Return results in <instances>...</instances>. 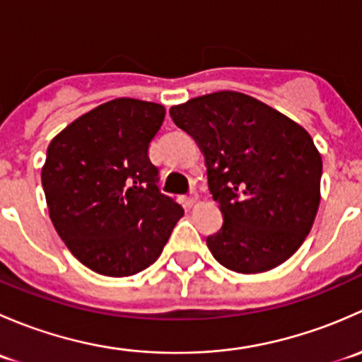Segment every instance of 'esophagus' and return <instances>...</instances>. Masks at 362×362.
<instances>
[{
  "label": "esophagus",
  "mask_w": 362,
  "mask_h": 362,
  "mask_svg": "<svg viewBox=\"0 0 362 362\" xmlns=\"http://www.w3.org/2000/svg\"><path fill=\"white\" fill-rule=\"evenodd\" d=\"M196 202H198V194H196V192H191V194H189V196H184V204L187 208L194 206Z\"/></svg>",
  "instance_id": "esophagus-1"
}]
</instances>
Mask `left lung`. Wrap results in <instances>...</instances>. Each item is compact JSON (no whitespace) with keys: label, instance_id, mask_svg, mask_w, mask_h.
Masks as SVG:
<instances>
[{"label":"left lung","instance_id":"1","mask_svg":"<svg viewBox=\"0 0 362 362\" xmlns=\"http://www.w3.org/2000/svg\"><path fill=\"white\" fill-rule=\"evenodd\" d=\"M198 141L222 228L208 236L214 257L236 273L276 268L305 242L320 202L322 159L299 124L235 90L171 107Z\"/></svg>","mask_w":362,"mask_h":362}]
</instances>
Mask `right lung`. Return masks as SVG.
Returning a JSON list of instances; mask_svg holds the SVG:
<instances>
[{"label": "right lung", "mask_w": 362, "mask_h": 362, "mask_svg": "<svg viewBox=\"0 0 362 362\" xmlns=\"http://www.w3.org/2000/svg\"><path fill=\"white\" fill-rule=\"evenodd\" d=\"M164 107L119 98L64 127L42 170L50 221L93 272L129 276L159 257L184 208L163 194L148 144Z\"/></svg>", "instance_id": "obj_1"}]
</instances>
